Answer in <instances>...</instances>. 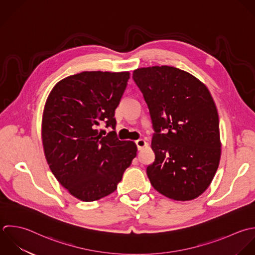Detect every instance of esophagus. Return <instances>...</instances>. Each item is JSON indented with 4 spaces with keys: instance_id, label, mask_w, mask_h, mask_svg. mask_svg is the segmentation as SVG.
<instances>
[{
    "instance_id": "esophagus-1",
    "label": "esophagus",
    "mask_w": 255,
    "mask_h": 255,
    "mask_svg": "<svg viewBox=\"0 0 255 255\" xmlns=\"http://www.w3.org/2000/svg\"><path fill=\"white\" fill-rule=\"evenodd\" d=\"M135 144H136L138 150H142L144 147H146L147 142L145 140H143V139H139V140L135 141Z\"/></svg>"
}]
</instances>
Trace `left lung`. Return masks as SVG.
I'll list each match as a JSON object with an SVG mask.
<instances>
[{
    "instance_id": "8db88e82",
    "label": "left lung",
    "mask_w": 255,
    "mask_h": 255,
    "mask_svg": "<svg viewBox=\"0 0 255 255\" xmlns=\"http://www.w3.org/2000/svg\"><path fill=\"white\" fill-rule=\"evenodd\" d=\"M133 80L155 132V161L147 167L152 186L175 201L198 198L211 185L221 159L219 114L209 89L189 72L168 65L138 68Z\"/></svg>"
}]
</instances>
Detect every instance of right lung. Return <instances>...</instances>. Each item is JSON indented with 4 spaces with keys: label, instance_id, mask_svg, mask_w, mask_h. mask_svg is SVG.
Listing matches in <instances>:
<instances>
[{
    "label": "right lung",
    "instance_id": "1",
    "mask_svg": "<svg viewBox=\"0 0 255 255\" xmlns=\"http://www.w3.org/2000/svg\"><path fill=\"white\" fill-rule=\"evenodd\" d=\"M130 73L83 71L60 80L49 93L42 116V145L50 171L73 197L83 202L117 189L137 155L136 144L120 141L115 109ZM102 122L114 131L102 136Z\"/></svg>",
    "mask_w": 255,
    "mask_h": 255
}]
</instances>
